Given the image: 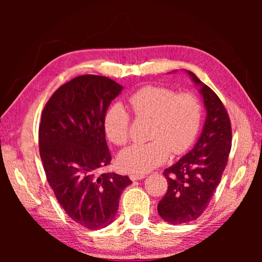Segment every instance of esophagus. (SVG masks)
<instances>
[{"instance_id":"esophagus-1","label":"esophagus","mask_w":262,"mask_h":262,"mask_svg":"<svg viewBox=\"0 0 262 262\" xmlns=\"http://www.w3.org/2000/svg\"><path fill=\"white\" fill-rule=\"evenodd\" d=\"M129 177H130V179L133 181H135V180H141V179L145 178V174H143V173H130Z\"/></svg>"}]
</instances>
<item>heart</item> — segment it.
<instances>
[{
    "instance_id": "obj_1",
    "label": "heart",
    "mask_w": 262,
    "mask_h": 262,
    "mask_svg": "<svg viewBox=\"0 0 262 262\" xmlns=\"http://www.w3.org/2000/svg\"><path fill=\"white\" fill-rule=\"evenodd\" d=\"M128 103L137 118L152 119L149 137L152 141L136 143L122 150L119 163L126 171L143 173L166 161L170 151L179 155L187 150L196 137L202 111L198 98L167 88L144 86L134 92ZM130 117L122 104L107 110L104 127L108 139L118 145L129 140Z\"/></svg>"
}]
</instances>
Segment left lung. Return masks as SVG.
Listing matches in <instances>:
<instances>
[{"label": "left lung", "instance_id": "obj_1", "mask_svg": "<svg viewBox=\"0 0 262 262\" xmlns=\"http://www.w3.org/2000/svg\"><path fill=\"white\" fill-rule=\"evenodd\" d=\"M185 73L198 88L207 115L193 149L164 171L167 192L157 210L164 221L176 225L196 220L205 211L231 150V123L222 101L192 72Z\"/></svg>", "mask_w": 262, "mask_h": 262}]
</instances>
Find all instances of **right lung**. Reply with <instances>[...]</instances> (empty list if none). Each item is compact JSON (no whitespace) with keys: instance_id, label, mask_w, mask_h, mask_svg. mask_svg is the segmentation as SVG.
<instances>
[{"instance_id":"obj_1","label":"right lung","mask_w":262,"mask_h":262,"mask_svg":"<svg viewBox=\"0 0 262 262\" xmlns=\"http://www.w3.org/2000/svg\"><path fill=\"white\" fill-rule=\"evenodd\" d=\"M123 86L113 79L83 75L63 84L42 111L39 151L47 181L70 219L90 230L115 219L129 177L100 173L110 165L104 118Z\"/></svg>"}]
</instances>
